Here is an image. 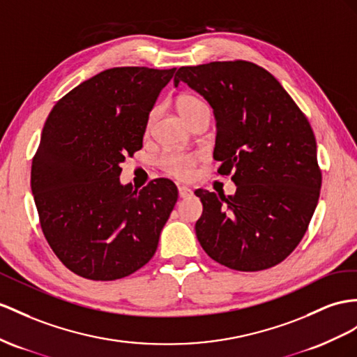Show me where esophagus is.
Returning a JSON list of instances; mask_svg holds the SVG:
<instances>
[{
  "label": "esophagus",
  "mask_w": 357,
  "mask_h": 357,
  "mask_svg": "<svg viewBox=\"0 0 357 357\" xmlns=\"http://www.w3.org/2000/svg\"><path fill=\"white\" fill-rule=\"evenodd\" d=\"M178 191H179V197H181V199H185V197H190L191 195H193V190L185 187V185L178 187Z\"/></svg>",
  "instance_id": "obj_1"
}]
</instances>
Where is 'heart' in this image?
Returning a JSON list of instances; mask_svg holds the SVG:
<instances>
[{"mask_svg": "<svg viewBox=\"0 0 357 357\" xmlns=\"http://www.w3.org/2000/svg\"><path fill=\"white\" fill-rule=\"evenodd\" d=\"M176 107L178 112L182 114V117L188 122L191 117H193L199 109L206 108L205 102L200 98L195 95H181L176 99ZM155 112H151L149 119H148V125L152 123ZM200 161V155L195 152H182V151H170L167 153H164L161 157V166L166 170L169 175L175 176L176 179H188L193 176V169L196 167V164Z\"/></svg>", "mask_w": 357, "mask_h": 357, "instance_id": "obj_1", "label": "heart"}]
</instances>
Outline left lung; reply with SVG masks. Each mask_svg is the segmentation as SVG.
Segmentation results:
<instances>
[{
	"label": "left lung",
	"instance_id": "obj_1",
	"mask_svg": "<svg viewBox=\"0 0 357 357\" xmlns=\"http://www.w3.org/2000/svg\"><path fill=\"white\" fill-rule=\"evenodd\" d=\"M184 81L214 109L217 173L232 175L234 196L196 190L202 249L222 266H278L307 231L321 188L317 142L303 112L268 70L245 60L182 66Z\"/></svg>",
	"mask_w": 357,
	"mask_h": 357
}]
</instances>
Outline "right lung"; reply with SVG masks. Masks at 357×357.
I'll use <instances>...</instances> for the list:
<instances>
[{"mask_svg":"<svg viewBox=\"0 0 357 357\" xmlns=\"http://www.w3.org/2000/svg\"><path fill=\"white\" fill-rule=\"evenodd\" d=\"M172 69H107L72 89L45 122L31 164L42 232L63 266L90 280L130 276L153 257L178 200L170 179L119 182L143 148L149 113Z\"/></svg>","mask_w":357,"mask_h":357,"instance_id":"1","label":"right lung"}]
</instances>
